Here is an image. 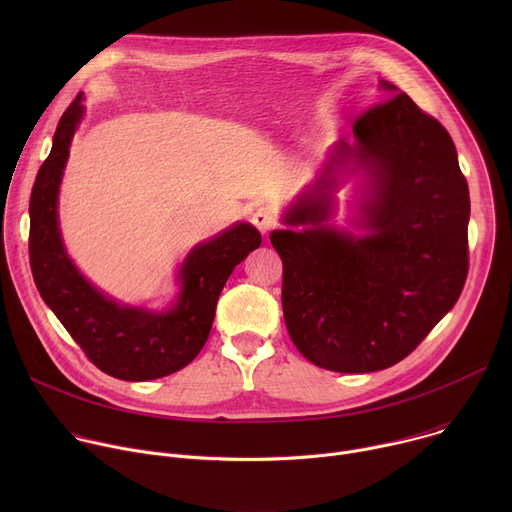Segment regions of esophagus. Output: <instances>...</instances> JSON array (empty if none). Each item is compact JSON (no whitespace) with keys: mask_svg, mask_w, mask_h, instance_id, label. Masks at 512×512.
I'll list each match as a JSON object with an SVG mask.
<instances>
[{"mask_svg":"<svg viewBox=\"0 0 512 512\" xmlns=\"http://www.w3.org/2000/svg\"><path fill=\"white\" fill-rule=\"evenodd\" d=\"M251 223H253L263 235H267L269 231H273V229L277 227V214H275L271 208H267V206H259V208H255V210L251 212Z\"/></svg>","mask_w":512,"mask_h":512,"instance_id":"esophagus-1","label":"esophagus"}]
</instances>
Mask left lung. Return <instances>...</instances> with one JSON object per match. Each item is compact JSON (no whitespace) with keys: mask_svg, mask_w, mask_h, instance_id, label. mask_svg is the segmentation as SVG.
I'll use <instances>...</instances> for the list:
<instances>
[{"mask_svg":"<svg viewBox=\"0 0 512 512\" xmlns=\"http://www.w3.org/2000/svg\"><path fill=\"white\" fill-rule=\"evenodd\" d=\"M395 93V87L383 83ZM356 148L336 156L275 231L283 263L287 332L314 364L373 373L409 356L458 302L468 277V182L446 127L407 93L371 105L354 121ZM350 151L372 164L376 196L363 205L372 233L354 240L321 223L333 172Z\"/></svg>","mask_w":512,"mask_h":512,"instance_id":"left-lung-1","label":"left lung"}]
</instances>
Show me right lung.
Returning a JSON list of instances; mask_svg holds the SVG:
<instances>
[{"label":"right lung","mask_w":512,"mask_h":512,"mask_svg":"<svg viewBox=\"0 0 512 512\" xmlns=\"http://www.w3.org/2000/svg\"><path fill=\"white\" fill-rule=\"evenodd\" d=\"M81 95L58 121L48 158L30 196V267L42 300L87 358L121 381H152L190 364L202 350L218 296L233 269L261 245L255 227L241 223L196 247L182 265V294L168 314L121 308L85 281L62 249L56 196L68 145L83 115Z\"/></svg>","instance_id":"add662e5"}]
</instances>
